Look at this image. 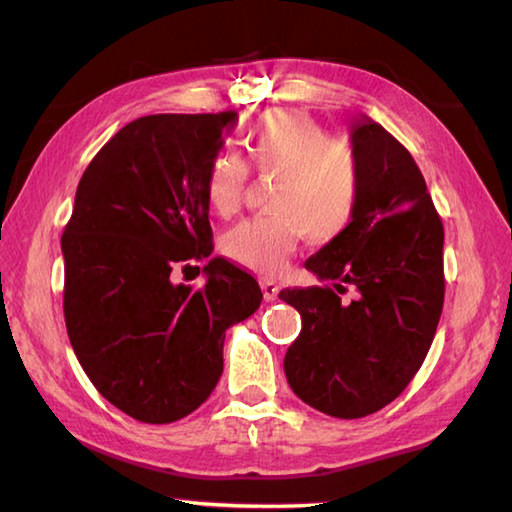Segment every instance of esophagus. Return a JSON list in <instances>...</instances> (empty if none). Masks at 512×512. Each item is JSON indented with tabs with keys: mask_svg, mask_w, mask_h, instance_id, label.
<instances>
[{
	"mask_svg": "<svg viewBox=\"0 0 512 512\" xmlns=\"http://www.w3.org/2000/svg\"><path fill=\"white\" fill-rule=\"evenodd\" d=\"M262 291H264V300L266 302H273L277 298V293H280V284H277L275 280H271V277H262Z\"/></svg>",
	"mask_w": 512,
	"mask_h": 512,
	"instance_id": "34e87169",
	"label": "esophagus"
}]
</instances>
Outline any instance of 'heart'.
I'll list each match as a JSON object with an SVG mask.
<instances>
[{
	"instance_id": "obj_1",
	"label": "heart",
	"mask_w": 512,
	"mask_h": 512,
	"mask_svg": "<svg viewBox=\"0 0 512 512\" xmlns=\"http://www.w3.org/2000/svg\"><path fill=\"white\" fill-rule=\"evenodd\" d=\"M246 159L259 176H273L271 212L239 221L225 232L223 250L259 273H277L298 241H334L350 228L361 198L359 153L332 137L305 110H268L244 135ZM237 153H219L205 173V198L214 212H237L250 168Z\"/></svg>"
}]
</instances>
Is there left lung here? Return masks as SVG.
Instances as JSON below:
<instances>
[{"mask_svg": "<svg viewBox=\"0 0 512 512\" xmlns=\"http://www.w3.org/2000/svg\"><path fill=\"white\" fill-rule=\"evenodd\" d=\"M350 140L361 162L357 214L305 264L329 284L280 291L302 318L284 357L289 386L343 420L384 409L411 384L445 300V230L418 164L370 117L354 121ZM348 288L355 300L343 303Z\"/></svg>", "mask_w": 512, "mask_h": 512, "instance_id": "obj_1", "label": "left lung"}]
</instances>
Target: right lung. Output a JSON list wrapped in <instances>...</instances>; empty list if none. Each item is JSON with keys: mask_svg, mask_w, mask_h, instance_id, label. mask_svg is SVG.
Returning <instances> with one entry per match:
<instances>
[{"mask_svg": "<svg viewBox=\"0 0 512 512\" xmlns=\"http://www.w3.org/2000/svg\"><path fill=\"white\" fill-rule=\"evenodd\" d=\"M235 121L225 110L126 124L85 169L60 239L69 343L94 388L140 422L196 411L223 372L225 329L262 302L223 257L201 289L171 280L212 255L205 173Z\"/></svg>", "mask_w": 512, "mask_h": 512, "instance_id": "obj_1", "label": "right lung"}]
</instances>
